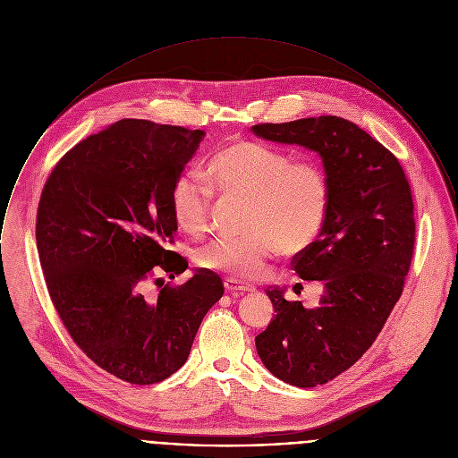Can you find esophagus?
I'll list each match as a JSON object with an SVG mask.
<instances>
[{
  "label": "esophagus",
  "instance_id": "obj_1",
  "mask_svg": "<svg viewBox=\"0 0 458 458\" xmlns=\"http://www.w3.org/2000/svg\"><path fill=\"white\" fill-rule=\"evenodd\" d=\"M225 290L230 292V293H246V292H253L255 286L253 284H248V283H242L235 277H226L225 281Z\"/></svg>",
  "mask_w": 458,
  "mask_h": 458
}]
</instances>
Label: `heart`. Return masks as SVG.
<instances>
[{
	"label": "heart",
	"mask_w": 458,
	"mask_h": 458,
	"mask_svg": "<svg viewBox=\"0 0 458 458\" xmlns=\"http://www.w3.org/2000/svg\"><path fill=\"white\" fill-rule=\"evenodd\" d=\"M210 185L226 196L248 198L241 235L217 237L199 248V267L255 277L276 253H297L318 235L329 210L331 185L311 161H297L259 141H237L217 152L207 168ZM185 172L172 189V214L179 228L201 233L212 210V189Z\"/></svg>",
	"instance_id": "heart-1"
}]
</instances>
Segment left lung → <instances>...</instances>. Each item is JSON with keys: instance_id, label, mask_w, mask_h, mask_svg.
I'll return each mask as SVG.
<instances>
[{"instance_id": "obj_1", "label": "left lung", "mask_w": 458, "mask_h": 458, "mask_svg": "<svg viewBox=\"0 0 458 458\" xmlns=\"http://www.w3.org/2000/svg\"><path fill=\"white\" fill-rule=\"evenodd\" d=\"M253 134L317 152L331 185L317 241L293 257V271L320 281L317 308L266 292L275 318L255 338L279 380L315 387L354 365L375 342L403 290L414 250V203L398 159L356 123L331 114L260 123Z\"/></svg>"}]
</instances>
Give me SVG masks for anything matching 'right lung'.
<instances>
[{"label": "right lung", "instance_id": "add662e5", "mask_svg": "<svg viewBox=\"0 0 458 458\" xmlns=\"http://www.w3.org/2000/svg\"><path fill=\"white\" fill-rule=\"evenodd\" d=\"M203 138L199 129L120 120L69 150L40 196L37 250L53 304L93 363L131 384L174 375L225 292L208 269L157 297L143 292L152 273L187 269L166 250L179 228L172 189Z\"/></svg>", "mask_w": 458, "mask_h": 458}]
</instances>
